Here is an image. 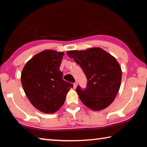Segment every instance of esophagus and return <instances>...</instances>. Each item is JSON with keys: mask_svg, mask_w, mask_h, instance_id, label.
<instances>
[{"mask_svg": "<svg viewBox=\"0 0 147 147\" xmlns=\"http://www.w3.org/2000/svg\"><path fill=\"white\" fill-rule=\"evenodd\" d=\"M76 86H77V82H74V83L73 84V87H74V88L75 89V88H76Z\"/></svg>", "mask_w": 147, "mask_h": 147, "instance_id": "obj_1", "label": "esophagus"}]
</instances>
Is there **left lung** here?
Listing matches in <instances>:
<instances>
[{
    "instance_id": "obj_1",
    "label": "left lung",
    "mask_w": 147,
    "mask_h": 147,
    "mask_svg": "<svg viewBox=\"0 0 147 147\" xmlns=\"http://www.w3.org/2000/svg\"><path fill=\"white\" fill-rule=\"evenodd\" d=\"M80 66L88 80L85 89L76 91L84 105L94 111L105 109L113 102L120 88L122 71L116 59L100 48L67 51Z\"/></svg>"
}]
</instances>
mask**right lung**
<instances>
[{
  "label": "right lung",
  "mask_w": 147,
  "mask_h": 147,
  "mask_svg": "<svg viewBox=\"0 0 147 147\" xmlns=\"http://www.w3.org/2000/svg\"><path fill=\"white\" fill-rule=\"evenodd\" d=\"M64 53L45 50L34 56L24 67L21 83L24 93L35 108L53 113L63 106L73 85L63 80L59 70Z\"/></svg>",
  "instance_id": "1"
}]
</instances>
